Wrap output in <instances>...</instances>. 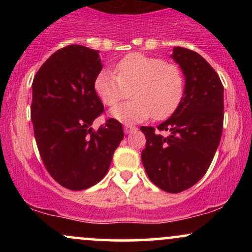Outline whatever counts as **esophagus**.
<instances>
[{"label": "esophagus", "instance_id": "esophagus-1", "mask_svg": "<svg viewBox=\"0 0 252 252\" xmlns=\"http://www.w3.org/2000/svg\"><path fill=\"white\" fill-rule=\"evenodd\" d=\"M134 129H135V126H132V124H124V131H126V134H129V132Z\"/></svg>", "mask_w": 252, "mask_h": 252}]
</instances>
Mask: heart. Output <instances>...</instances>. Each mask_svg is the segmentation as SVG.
I'll use <instances>...</instances> for the list:
<instances>
[{"instance_id":"obj_1","label":"heart","mask_w":252,"mask_h":252,"mask_svg":"<svg viewBox=\"0 0 252 252\" xmlns=\"http://www.w3.org/2000/svg\"><path fill=\"white\" fill-rule=\"evenodd\" d=\"M128 102L112 109L121 122H142L149 117L162 120L180 104L185 91L184 72L175 63L158 57L130 53L115 66V72L103 70L94 80V90L106 106H115L129 96Z\"/></svg>"}]
</instances>
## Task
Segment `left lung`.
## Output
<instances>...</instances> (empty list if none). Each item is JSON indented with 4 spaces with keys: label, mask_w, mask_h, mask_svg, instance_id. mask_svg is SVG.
I'll use <instances>...</instances> for the list:
<instances>
[{
    "label": "left lung",
    "mask_w": 252,
    "mask_h": 252,
    "mask_svg": "<svg viewBox=\"0 0 252 252\" xmlns=\"http://www.w3.org/2000/svg\"><path fill=\"white\" fill-rule=\"evenodd\" d=\"M172 57L186 78L184 97L156 129L141 126L147 140L141 158L153 184L180 193L200 180L212 162L224 123V88L218 73L196 52L175 47Z\"/></svg>",
    "instance_id": "left-lung-1"
}]
</instances>
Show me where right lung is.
I'll list each match as a JSON object with an SVG mask.
<instances>
[{
  "label": "right lung",
  "mask_w": 252,
  "mask_h": 252,
  "mask_svg": "<svg viewBox=\"0 0 252 252\" xmlns=\"http://www.w3.org/2000/svg\"><path fill=\"white\" fill-rule=\"evenodd\" d=\"M102 63L98 51L82 45L60 48L43 63L33 84L31 118L45 168L65 189L82 190L105 176L122 141V124L109 118L94 90Z\"/></svg>",
  "instance_id": "1"
}]
</instances>
